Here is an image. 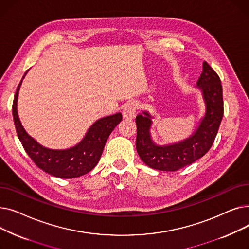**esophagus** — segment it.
Instances as JSON below:
<instances>
[{
    "mask_svg": "<svg viewBox=\"0 0 249 249\" xmlns=\"http://www.w3.org/2000/svg\"><path fill=\"white\" fill-rule=\"evenodd\" d=\"M137 109H138V104L136 102H129L123 110V117L125 119H133L135 117Z\"/></svg>",
    "mask_w": 249,
    "mask_h": 249,
    "instance_id": "obj_1",
    "label": "esophagus"
}]
</instances>
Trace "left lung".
Listing matches in <instances>:
<instances>
[{
	"instance_id": "8db88e82",
	"label": "left lung",
	"mask_w": 249,
	"mask_h": 249,
	"mask_svg": "<svg viewBox=\"0 0 249 249\" xmlns=\"http://www.w3.org/2000/svg\"><path fill=\"white\" fill-rule=\"evenodd\" d=\"M196 88L201 91L205 113L195 131L184 140L160 145L150 132L154 117L148 111L136 117V149L142 161L149 167L175 172L203 158L211 148L223 117V91L218 74L206 61Z\"/></svg>"
}]
</instances>
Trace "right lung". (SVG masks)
Returning a JSON list of instances; mask_svg holds the SVG:
<instances>
[{
    "mask_svg": "<svg viewBox=\"0 0 249 249\" xmlns=\"http://www.w3.org/2000/svg\"><path fill=\"white\" fill-rule=\"evenodd\" d=\"M27 72L28 71L23 75L16 89L12 110L17 135L25 151L39 168L56 178H73L89 173L98 164L109 135L122 120V114L117 113L97 120L88 129L84 138L72 147L67 149L47 148L26 132L18 116L19 90Z\"/></svg>",
    "mask_w": 249,
    "mask_h": 249,
    "instance_id": "1",
    "label": "right lung"
}]
</instances>
